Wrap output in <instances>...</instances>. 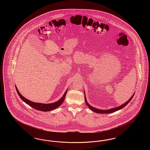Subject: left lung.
Wrapping results in <instances>:
<instances>
[{"instance_id":"left-lung-1","label":"left lung","mask_w":150,"mask_h":150,"mask_svg":"<svg viewBox=\"0 0 150 150\" xmlns=\"http://www.w3.org/2000/svg\"><path fill=\"white\" fill-rule=\"evenodd\" d=\"M134 94H135V93H133V96L130 97V98L128 101H127L125 103H124V104L121 105V106H118V107H115V108H110V109H109V110H100V109L96 108H95V107L92 106L91 105H89V104L88 103V102H87V100H86V93H85V92H84V95H85L84 98H85V101H86V105L88 106V107H89L91 110H92L93 112H96V113H98V114H110V113H112V112H114L117 111H118V110H121V108H122L123 107H125L126 105H127L129 103V102L132 100V98L133 97Z\"/></svg>"}]
</instances>
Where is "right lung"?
<instances>
[{"label": "right lung", "mask_w": 150, "mask_h": 150, "mask_svg": "<svg viewBox=\"0 0 150 150\" xmlns=\"http://www.w3.org/2000/svg\"><path fill=\"white\" fill-rule=\"evenodd\" d=\"M16 89L17 92L18 93V96H20L21 99L23 102H25L26 104H28L30 106L35 108L36 110H38L39 111H50L54 110L57 107H59L63 103V102H64V98H65V96H66V94L67 93V89H67V90L64 92V94L61 97V98H60L58 100H57V102H55L52 103H41L34 102H32L30 100L26 99L23 96H22L21 94L20 93L17 88L16 87Z\"/></svg>", "instance_id": "right-lung-1"}]
</instances>
